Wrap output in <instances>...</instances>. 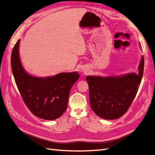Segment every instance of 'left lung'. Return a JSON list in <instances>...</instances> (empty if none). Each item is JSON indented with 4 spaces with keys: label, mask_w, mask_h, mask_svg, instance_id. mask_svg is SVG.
<instances>
[{
    "label": "left lung",
    "mask_w": 155,
    "mask_h": 155,
    "mask_svg": "<svg viewBox=\"0 0 155 155\" xmlns=\"http://www.w3.org/2000/svg\"><path fill=\"white\" fill-rule=\"evenodd\" d=\"M144 69V57L139 66V73L122 76H88L90 107L98 117L114 120L126 113L136 96Z\"/></svg>",
    "instance_id": "8db88e82"
}]
</instances>
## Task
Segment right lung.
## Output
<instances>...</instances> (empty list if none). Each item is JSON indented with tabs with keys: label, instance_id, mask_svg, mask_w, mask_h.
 <instances>
[{
	"label": "right lung",
	"instance_id": "1",
	"mask_svg": "<svg viewBox=\"0 0 155 155\" xmlns=\"http://www.w3.org/2000/svg\"><path fill=\"white\" fill-rule=\"evenodd\" d=\"M19 42L14 46L11 55L12 70L19 92L34 115L55 120L66 110L71 89L80 75L72 72L42 78L31 76L23 69L19 59Z\"/></svg>",
	"mask_w": 155,
	"mask_h": 155
}]
</instances>
